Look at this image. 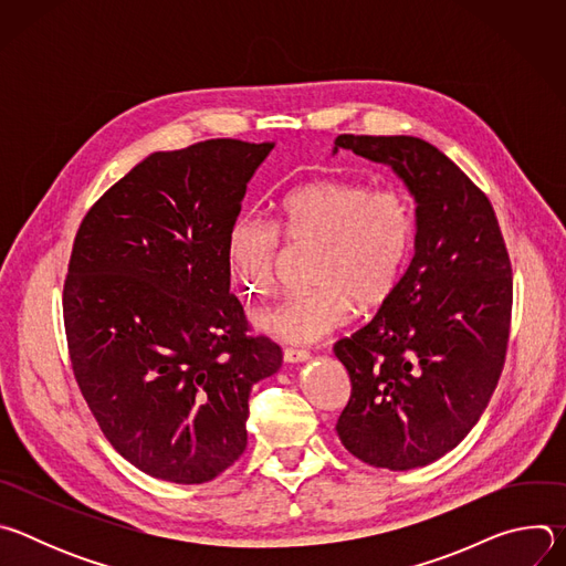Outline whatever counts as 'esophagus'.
Returning <instances> with one entry per match:
<instances>
[{"mask_svg": "<svg viewBox=\"0 0 566 566\" xmlns=\"http://www.w3.org/2000/svg\"><path fill=\"white\" fill-rule=\"evenodd\" d=\"M284 360L291 363V365H295V363H306V360H311V354H308L306 349L286 347V349H284Z\"/></svg>", "mask_w": 566, "mask_h": 566, "instance_id": "obj_1", "label": "esophagus"}]
</instances>
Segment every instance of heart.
<instances>
[{
  "instance_id": "1",
  "label": "heart",
  "mask_w": 566,
  "mask_h": 566,
  "mask_svg": "<svg viewBox=\"0 0 566 566\" xmlns=\"http://www.w3.org/2000/svg\"><path fill=\"white\" fill-rule=\"evenodd\" d=\"M280 228L297 244H319L313 291L258 308L253 327L280 343L311 345L352 317L354 300L378 306L398 289L417 244L412 195L396 184L317 179L280 203ZM273 221L239 217L226 234V262L244 293H264L277 271L282 234Z\"/></svg>"
}]
</instances>
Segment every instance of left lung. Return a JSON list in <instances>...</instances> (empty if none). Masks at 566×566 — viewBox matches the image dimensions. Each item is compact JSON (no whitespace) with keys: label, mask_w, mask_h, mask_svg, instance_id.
I'll use <instances>...</instances> for the list:
<instances>
[{"label":"left lung","mask_w":566,"mask_h":566,"mask_svg":"<svg viewBox=\"0 0 566 566\" xmlns=\"http://www.w3.org/2000/svg\"><path fill=\"white\" fill-rule=\"evenodd\" d=\"M338 149L389 166L417 203L415 258L394 295L334 345L352 380L336 432L374 468L450 452L497 387L511 329V260L495 210L423 138L340 134Z\"/></svg>","instance_id":"left-lung-1"}]
</instances>
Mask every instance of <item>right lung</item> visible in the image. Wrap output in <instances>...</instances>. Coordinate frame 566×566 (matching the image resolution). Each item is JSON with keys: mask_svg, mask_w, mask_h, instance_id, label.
<instances>
[{"mask_svg": "<svg viewBox=\"0 0 566 566\" xmlns=\"http://www.w3.org/2000/svg\"><path fill=\"white\" fill-rule=\"evenodd\" d=\"M275 143L212 138L154 151L77 228L64 329L80 391L132 465L206 483L247 450L251 387L282 367L247 336L226 234Z\"/></svg>", "mask_w": 566, "mask_h": 566, "instance_id": "right-lung-1", "label": "right lung"}]
</instances>
